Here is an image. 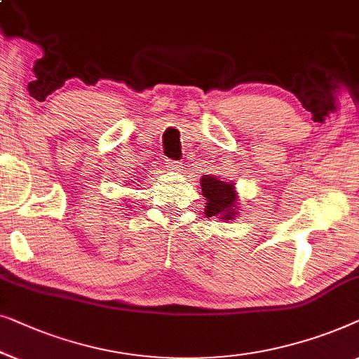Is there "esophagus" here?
I'll return each instance as SVG.
<instances>
[{
	"mask_svg": "<svg viewBox=\"0 0 359 359\" xmlns=\"http://www.w3.org/2000/svg\"><path fill=\"white\" fill-rule=\"evenodd\" d=\"M165 164H168V168L170 170H182V168H184V164L179 163V161H168Z\"/></svg>",
	"mask_w": 359,
	"mask_h": 359,
	"instance_id": "34e87169",
	"label": "esophagus"
}]
</instances>
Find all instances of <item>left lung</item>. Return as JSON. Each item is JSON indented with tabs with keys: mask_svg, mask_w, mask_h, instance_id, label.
<instances>
[{
	"mask_svg": "<svg viewBox=\"0 0 359 359\" xmlns=\"http://www.w3.org/2000/svg\"><path fill=\"white\" fill-rule=\"evenodd\" d=\"M201 194L206 200L205 215L221 216V219H232L237 215V195L232 182L219 180L218 175H205L200 180Z\"/></svg>",
	"mask_w": 359,
	"mask_h": 359,
	"instance_id": "left-lung-1",
	"label": "left lung"
}]
</instances>
